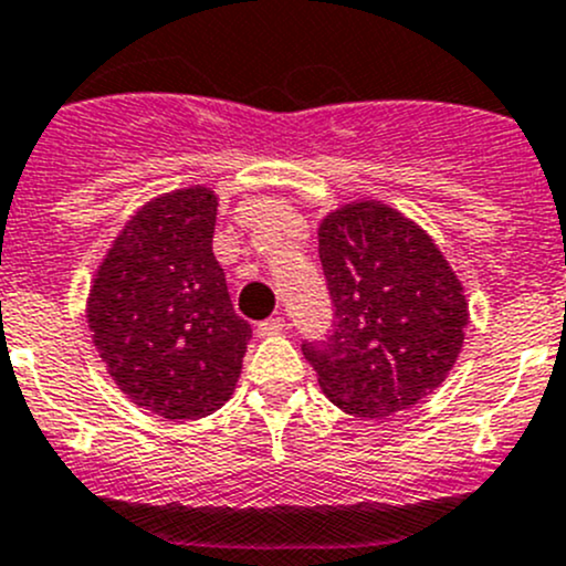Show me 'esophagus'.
<instances>
[{
	"label": "esophagus",
	"mask_w": 566,
	"mask_h": 566,
	"mask_svg": "<svg viewBox=\"0 0 566 566\" xmlns=\"http://www.w3.org/2000/svg\"><path fill=\"white\" fill-rule=\"evenodd\" d=\"M285 329V318L283 316H272L266 318V322H261L259 327H255V333H259V338H266V335H277Z\"/></svg>",
	"instance_id": "obj_1"
}]
</instances>
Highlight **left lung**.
Listing matches in <instances>:
<instances>
[{
  "label": "left lung",
  "instance_id": "obj_1",
  "mask_svg": "<svg viewBox=\"0 0 566 566\" xmlns=\"http://www.w3.org/2000/svg\"><path fill=\"white\" fill-rule=\"evenodd\" d=\"M333 335L302 344L322 394L357 418H388L443 385L465 344L460 277L418 222L355 200L318 222Z\"/></svg>",
  "mask_w": 566,
  "mask_h": 566
}]
</instances>
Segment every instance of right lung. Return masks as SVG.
<instances>
[{
	"label": "right lung",
	"mask_w": 566,
	"mask_h": 566,
	"mask_svg": "<svg viewBox=\"0 0 566 566\" xmlns=\"http://www.w3.org/2000/svg\"><path fill=\"white\" fill-rule=\"evenodd\" d=\"M214 222L217 195L200 184L148 200L106 250L87 296L106 374L167 421L220 410L253 335L211 253Z\"/></svg>",
	"instance_id": "obj_1"
}]
</instances>
